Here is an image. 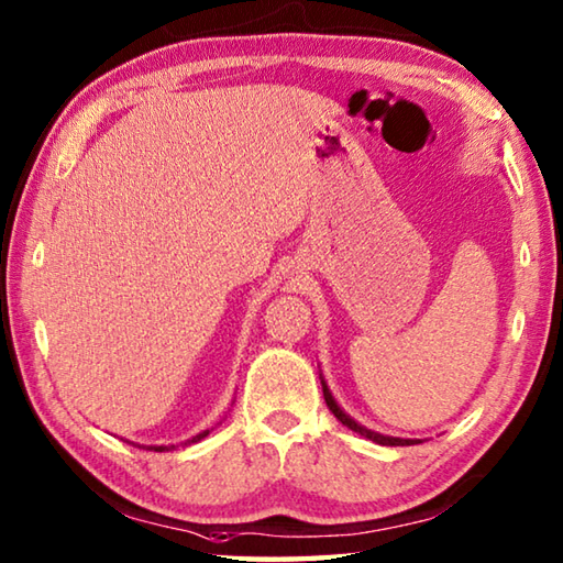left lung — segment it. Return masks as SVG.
<instances>
[{"label":"left lung","instance_id":"obj_1","mask_svg":"<svg viewBox=\"0 0 563 563\" xmlns=\"http://www.w3.org/2000/svg\"><path fill=\"white\" fill-rule=\"evenodd\" d=\"M322 394H324V401H327V408H330V411L336 416V421H342V426H346V428H352L354 433H360V435H364V438H369V441H374V443H379V445H413V443H421V441H413V438H391V435H382V433H374V431H369V428H364V426H360L354 421V418H350L346 416L342 408H340V404L334 401V396H332V391L330 388H327V384H324V379H322Z\"/></svg>","mask_w":563,"mask_h":563}]
</instances>
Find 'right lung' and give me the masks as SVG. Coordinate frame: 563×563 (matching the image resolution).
I'll return each mask as SVG.
<instances>
[{"mask_svg":"<svg viewBox=\"0 0 563 563\" xmlns=\"http://www.w3.org/2000/svg\"><path fill=\"white\" fill-rule=\"evenodd\" d=\"M207 435H209V431H203L199 435H194L191 441H187V443H197V441H201V438H207ZM140 448H147V451H155V453H165V451H172V448H177V445H140Z\"/></svg>","mask_w":563,"mask_h":563,"instance_id":"1","label":"right lung"}]
</instances>
